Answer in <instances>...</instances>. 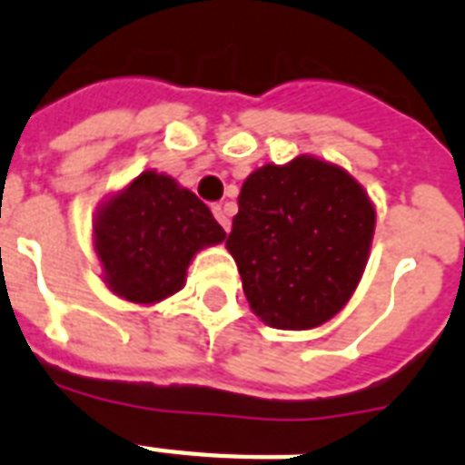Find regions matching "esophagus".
Masks as SVG:
<instances>
[{"label": "esophagus", "mask_w": 465, "mask_h": 465, "mask_svg": "<svg viewBox=\"0 0 465 465\" xmlns=\"http://www.w3.org/2000/svg\"><path fill=\"white\" fill-rule=\"evenodd\" d=\"M212 212H214V217H217V222L222 224V229H224V232H229L232 222H229V214L224 212V207H222V204H214V207H212Z\"/></svg>", "instance_id": "1"}]
</instances>
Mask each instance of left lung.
Here are the masks:
<instances>
[{"label": "left lung", "mask_w": 465, "mask_h": 465, "mask_svg": "<svg viewBox=\"0 0 465 465\" xmlns=\"http://www.w3.org/2000/svg\"><path fill=\"white\" fill-rule=\"evenodd\" d=\"M374 222L367 193L340 166L297 156L253 171L226 248L255 316L282 331L335 316L360 284Z\"/></svg>", "instance_id": "obj_1"}]
</instances>
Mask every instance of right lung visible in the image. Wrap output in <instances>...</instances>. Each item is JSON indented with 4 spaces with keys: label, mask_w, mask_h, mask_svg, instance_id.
I'll return each mask as SVG.
<instances>
[{
    "label": "right lung",
    "mask_w": 465,
    "mask_h": 465,
    "mask_svg": "<svg viewBox=\"0 0 465 465\" xmlns=\"http://www.w3.org/2000/svg\"><path fill=\"white\" fill-rule=\"evenodd\" d=\"M224 239L210 207L156 171H144L111 197L94 224L105 284L134 304H154L175 294L193 255Z\"/></svg>",
    "instance_id": "right-lung-1"
}]
</instances>
